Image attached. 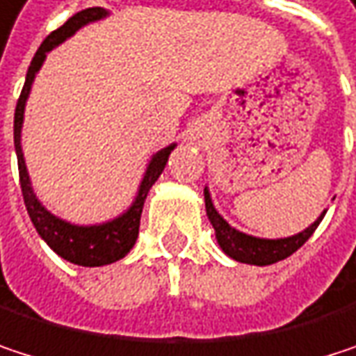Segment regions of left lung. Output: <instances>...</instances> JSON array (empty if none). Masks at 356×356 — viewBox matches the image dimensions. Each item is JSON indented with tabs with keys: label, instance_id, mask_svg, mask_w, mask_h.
<instances>
[{
	"label": "left lung",
	"instance_id": "obj_1",
	"mask_svg": "<svg viewBox=\"0 0 356 356\" xmlns=\"http://www.w3.org/2000/svg\"><path fill=\"white\" fill-rule=\"evenodd\" d=\"M205 209L209 216V222L213 224L216 230V238L222 247V251L226 255H230L232 259L241 261V264H251V266H269L275 261H282L286 257H290L292 253H296L315 232V228L319 226V222L323 220L325 211L317 218V222H313L307 230L290 236V238H277V241H267V238H255L249 234H243L238 230H234L213 207L209 191L205 188Z\"/></svg>",
	"mask_w": 356,
	"mask_h": 356
}]
</instances>
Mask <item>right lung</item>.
<instances>
[{"label": "right lung", "instance_id": "obj_1", "mask_svg": "<svg viewBox=\"0 0 356 356\" xmlns=\"http://www.w3.org/2000/svg\"><path fill=\"white\" fill-rule=\"evenodd\" d=\"M107 12L103 8H87L79 14H74L68 22H64L60 29H56L37 49L29 72H26V81L22 92L18 97L16 103V111H14V147H16V155H18V174H20V188H22V197H24V205L26 211L31 216V222L35 224L37 232L41 234V238L66 261L76 264V266L85 267H99L113 264L118 259H122L136 243L138 236V226H140V213H143V205L147 199L149 188L155 184V180L159 178V174L163 172L170 153L174 151L176 145H170L165 149H161L157 155H153L145 178L140 182L138 195L132 203V207L101 226H72L56 216H51L35 197L33 188H31V180L26 174V165H24V155H22V147H20V128H22V118H24V103L29 99L31 85L35 81L37 70L41 68L45 54L51 51L56 45H60L64 39H68L70 35H74L81 26L89 24L92 20L103 18Z\"/></svg>", "mask_w": 356, "mask_h": 356}]
</instances>
